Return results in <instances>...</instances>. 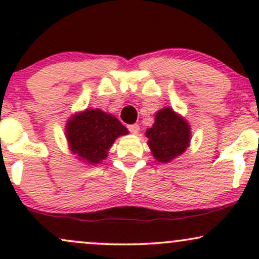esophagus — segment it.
<instances>
[{
    "label": "esophagus",
    "mask_w": 259,
    "mask_h": 259,
    "mask_svg": "<svg viewBox=\"0 0 259 259\" xmlns=\"http://www.w3.org/2000/svg\"><path fill=\"white\" fill-rule=\"evenodd\" d=\"M127 130L133 134H138L140 130V125L139 124H130V125H127Z\"/></svg>",
    "instance_id": "esophagus-1"
}]
</instances>
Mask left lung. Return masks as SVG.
Here are the masks:
<instances>
[{"label": "left lung", "mask_w": 259, "mask_h": 259, "mask_svg": "<svg viewBox=\"0 0 259 259\" xmlns=\"http://www.w3.org/2000/svg\"><path fill=\"white\" fill-rule=\"evenodd\" d=\"M148 146L153 157L164 163L185 152L190 141V126L169 107L156 114L152 127L147 129Z\"/></svg>", "instance_id": "1"}]
</instances>
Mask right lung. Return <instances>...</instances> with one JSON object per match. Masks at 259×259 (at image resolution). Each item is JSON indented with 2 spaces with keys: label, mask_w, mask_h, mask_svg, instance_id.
Wrapping results in <instances>:
<instances>
[{
  "label": "right lung",
  "mask_w": 259,
  "mask_h": 259,
  "mask_svg": "<svg viewBox=\"0 0 259 259\" xmlns=\"http://www.w3.org/2000/svg\"><path fill=\"white\" fill-rule=\"evenodd\" d=\"M125 134L126 127L117 118L100 109H86L74 115L67 125V138L73 153L91 164L105 159L114 140Z\"/></svg>",
  "instance_id": "right-lung-1"
}]
</instances>
